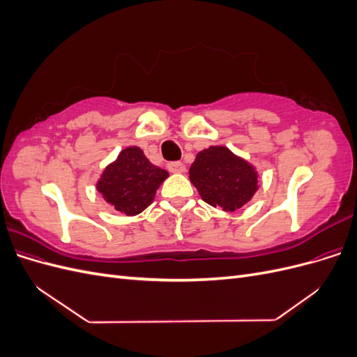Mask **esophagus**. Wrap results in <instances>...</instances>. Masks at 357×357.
I'll list each match as a JSON object with an SVG mask.
<instances>
[{
	"mask_svg": "<svg viewBox=\"0 0 357 357\" xmlns=\"http://www.w3.org/2000/svg\"><path fill=\"white\" fill-rule=\"evenodd\" d=\"M168 169L172 174H181V172L186 171V167L185 164H181V162H169Z\"/></svg>",
	"mask_w": 357,
	"mask_h": 357,
	"instance_id": "obj_1",
	"label": "esophagus"
}]
</instances>
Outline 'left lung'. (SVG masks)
Here are the masks:
<instances>
[{
    "mask_svg": "<svg viewBox=\"0 0 357 357\" xmlns=\"http://www.w3.org/2000/svg\"><path fill=\"white\" fill-rule=\"evenodd\" d=\"M189 178L205 202L223 211L241 208L259 188L255 167L223 146L199 152L189 168Z\"/></svg>",
    "mask_w": 357,
    "mask_h": 357,
    "instance_id": "1",
    "label": "left lung"
}]
</instances>
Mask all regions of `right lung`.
<instances>
[{
  "label": "right lung",
  "mask_w": 357,
  "mask_h": 357,
  "mask_svg": "<svg viewBox=\"0 0 357 357\" xmlns=\"http://www.w3.org/2000/svg\"><path fill=\"white\" fill-rule=\"evenodd\" d=\"M168 176V171L153 165L142 149L131 146L105 167L96 189L114 210L135 215L153 202L156 190Z\"/></svg>",
  "instance_id": "1"
}]
</instances>
